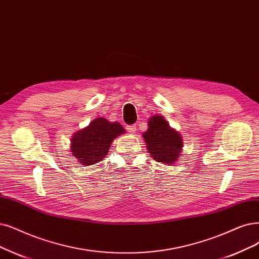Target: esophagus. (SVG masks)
Returning a JSON list of instances; mask_svg holds the SVG:
<instances>
[{"instance_id":"34e87169","label":"esophagus","mask_w":259,"mask_h":259,"mask_svg":"<svg viewBox=\"0 0 259 259\" xmlns=\"http://www.w3.org/2000/svg\"><path fill=\"white\" fill-rule=\"evenodd\" d=\"M127 130H128V132H130V133H135V132L137 131V127L135 126V124H132V126H128V127H127Z\"/></svg>"}]
</instances>
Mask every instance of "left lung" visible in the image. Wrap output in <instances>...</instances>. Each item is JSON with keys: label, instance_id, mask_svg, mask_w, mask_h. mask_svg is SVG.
<instances>
[{"label": "left lung", "instance_id": "1", "mask_svg": "<svg viewBox=\"0 0 259 259\" xmlns=\"http://www.w3.org/2000/svg\"><path fill=\"white\" fill-rule=\"evenodd\" d=\"M142 137L149 155L157 162L170 165L179 160L184 147L183 138L162 115H152L148 119V129Z\"/></svg>", "mask_w": 259, "mask_h": 259}]
</instances>
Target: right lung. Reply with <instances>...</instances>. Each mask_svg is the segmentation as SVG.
<instances>
[{"label": "right lung", "instance_id": "add662e5", "mask_svg": "<svg viewBox=\"0 0 259 259\" xmlns=\"http://www.w3.org/2000/svg\"><path fill=\"white\" fill-rule=\"evenodd\" d=\"M124 132L126 130L119 122L97 117L88 127L73 133L70 151L80 164L93 165L107 157L113 141Z\"/></svg>", "mask_w": 259, "mask_h": 259}]
</instances>
